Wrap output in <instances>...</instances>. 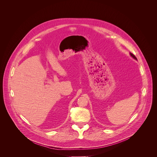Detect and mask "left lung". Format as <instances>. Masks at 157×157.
I'll list each match as a JSON object with an SVG mask.
<instances>
[{"label": "left lung", "mask_w": 157, "mask_h": 157, "mask_svg": "<svg viewBox=\"0 0 157 157\" xmlns=\"http://www.w3.org/2000/svg\"><path fill=\"white\" fill-rule=\"evenodd\" d=\"M130 55L133 58V59H135L136 60H137V58L135 56V55H133L132 53H130Z\"/></svg>", "instance_id": "left-lung-1"}]
</instances>
